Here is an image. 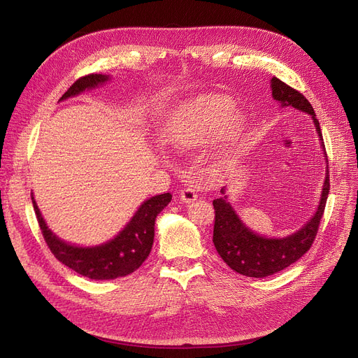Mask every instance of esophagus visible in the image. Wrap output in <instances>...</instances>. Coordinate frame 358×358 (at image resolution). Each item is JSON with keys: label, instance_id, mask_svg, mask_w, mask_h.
I'll return each instance as SVG.
<instances>
[{"label": "esophagus", "instance_id": "34e87169", "mask_svg": "<svg viewBox=\"0 0 358 358\" xmlns=\"http://www.w3.org/2000/svg\"><path fill=\"white\" fill-rule=\"evenodd\" d=\"M180 199L184 203H192V201L197 200V194L193 189H189V187H187V189L180 190Z\"/></svg>", "mask_w": 358, "mask_h": 358}]
</instances>
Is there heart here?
<instances>
[{"label":"heart","mask_w":358,"mask_h":358,"mask_svg":"<svg viewBox=\"0 0 358 358\" xmlns=\"http://www.w3.org/2000/svg\"><path fill=\"white\" fill-rule=\"evenodd\" d=\"M234 103L222 96H200L178 108L169 126L165 141L176 150H190L204 146L222 134L228 142H235L241 134L243 119L233 116Z\"/></svg>","instance_id":"obj_1"}]
</instances>
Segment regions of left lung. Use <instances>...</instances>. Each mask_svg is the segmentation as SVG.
<instances>
[{
    "mask_svg": "<svg viewBox=\"0 0 358 358\" xmlns=\"http://www.w3.org/2000/svg\"><path fill=\"white\" fill-rule=\"evenodd\" d=\"M270 87L274 100L280 101L281 107H294L312 116L317 136L321 138L319 139L321 141V146L322 149H325L322 142V131L321 127H319V122L316 119L313 107L303 94H300L297 90L289 87L275 77L271 78ZM220 193L224 194V187L220 190ZM328 194L329 171L327 166V177L324 181V189L316 213L302 229H299L296 234H292L286 238H266L257 235L243 224V222L239 219L231 203L228 201L227 196L215 199L213 243L216 251L234 271L247 277L262 278L285 270L310 250L325 210Z\"/></svg>",
    "mask_w": 358,
    "mask_h": 358,
    "instance_id": "left-lung-1",
    "label": "left lung"
}]
</instances>
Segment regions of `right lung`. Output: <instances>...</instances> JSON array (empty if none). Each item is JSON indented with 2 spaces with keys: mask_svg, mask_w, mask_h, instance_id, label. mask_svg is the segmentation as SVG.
Listing matches in <instances>:
<instances>
[{
  "mask_svg": "<svg viewBox=\"0 0 358 358\" xmlns=\"http://www.w3.org/2000/svg\"><path fill=\"white\" fill-rule=\"evenodd\" d=\"M106 81H108V75H85L68 88L61 100L78 96L85 90L103 85ZM171 199L173 196L169 193L150 197L141 204L134 217L116 238L97 247H75L59 239L48 228L31 196L37 222L52 254L66 267L92 280H115L131 274L142 266L152 250L155 219Z\"/></svg>",
  "mask_w": 358,
  "mask_h": 358,
  "instance_id": "add662e5",
  "label": "right lung"
}]
</instances>
